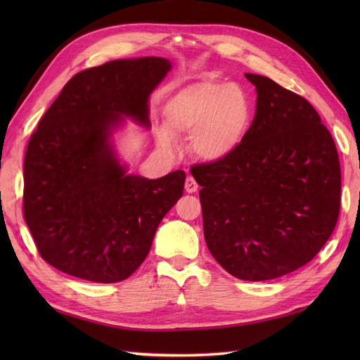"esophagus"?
Returning <instances> with one entry per match:
<instances>
[{
  "label": "esophagus",
  "mask_w": 360,
  "mask_h": 360,
  "mask_svg": "<svg viewBox=\"0 0 360 360\" xmlns=\"http://www.w3.org/2000/svg\"><path fill=\"white\" fill-rule=\"evenodd\" d=\"M184 189H186L188 193H193L198 191V183L195 181L193 177H188L186 179V183H184Z\"/></svg>",
  "instance_id": "34e87169"
}]
</instances>
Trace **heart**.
Wrapping results in <instances>:
<instances>
[{"instance_id":"b5f03b06","label":"heart","mask_w":360,"mask_h":360,"mask_svg":"<svg viewBox=\"0 0 360 360\" xmlns=\"http://www.w3.org/2000/svg\"><path fill=\"white\" fill-rule=\"evenodd\" d=\"M165 126L156 132V144L176 148V136L191 135L195 158L216 163L240 148L254 118V105L245 86L214 79L184 85L167 102Z\"/></svg>"}]
</instances>
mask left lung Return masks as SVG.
Here are the masks:
<instances>
[{
	"instance_id": "1",
	"label": "left lung",
	"mask_w": 360,
	"mask_h": 360,
	"mask_svg": "<svg viewBox=\"0 0 360 360\" xmlns=\"http://www.w3.org/2000/svg\"><path fill=\"white\" fill-rule=\"evenodd\" d=\"M233 156L191 169L201 186L204 238L228 274L269 281L300 269L329 240L340 214L341 168L314 106L267 76Z\"/></svg>"
}]
</instances>
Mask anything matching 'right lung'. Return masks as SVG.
<instances>
[{"label": "right lung", "mask_w": 360, "mask_h": 360, "mask_svg": "<svg viewBox=\"0 0 360 360\" xmlns=\"http://www.w3.org/2000/svg\"><path fill=\"white\" fill-rule=\"evenodd\" d=\"M169 60L108 61L64 85L32 134L24 214L41 258L64 274L111 284L143 264L160 221L181 198L186 172L146 179L120 158L126 120L150 129V94Z\"/></svg>", "instance_id": "add662e5"}]
</instances>
